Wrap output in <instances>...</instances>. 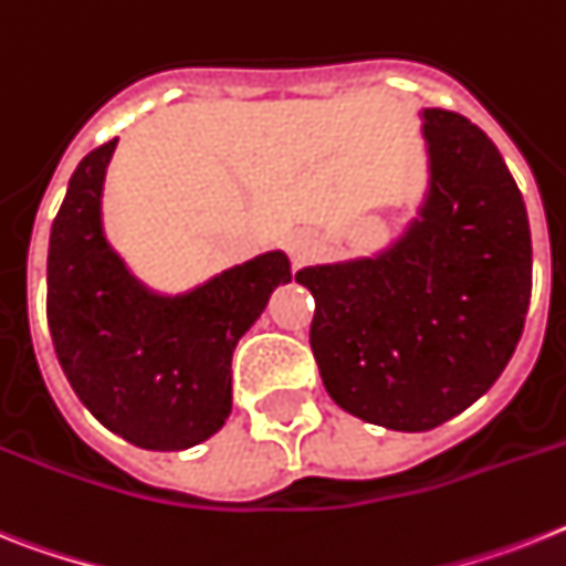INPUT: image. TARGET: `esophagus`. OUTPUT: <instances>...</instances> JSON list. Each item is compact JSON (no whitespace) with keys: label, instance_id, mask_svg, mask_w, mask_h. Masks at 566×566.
I'll return each instance as SVG.
<instances>
[{"label":"esophagus","instance_id":"34e87169","mask_svg":"<svg viewBox=\"0 0 566 566\" xmlns=\"http://www.w3.org/2000/svg\"><path fill=\"white\" fill-rule=\"evenodd\" d=\"M311 252H314V241H311V238H307V235H293L291 238V255H293V259L305 261Z\"/></svg>","mask_w":566,"mask_h":566}]
</instances>
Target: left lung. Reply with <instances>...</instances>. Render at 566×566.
Listing matches in <instances>:
<instances>
[{
    "instance_id": "obj_1",
    "label": "left lung",
    "mask_w": 566,
    "mask_h": 566,
    "mask_svg": "<svg viewBox=\"0 0 566 566\" xmlns=\"http://www.w3.org/2000/svg\"><path fill=\"white\" fill-rule=\"evenodd\" d=\"M427 188L378 252L314 264L311 348L334 403L424 433L494 387L523 334L532 238L494 142L459 113L421 109Z\"/></svg>"
}]
</instances>
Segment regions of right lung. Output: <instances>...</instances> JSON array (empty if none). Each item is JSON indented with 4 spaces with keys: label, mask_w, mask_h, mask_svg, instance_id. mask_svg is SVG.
I'll return each mask as SVG.
<instances>
[{
    "label": "right lung",
    "mask_w": 566,
    "mask_h": 566,
    "mask_svg": "<svg viewBox=\"0 0 566 566\" xmlns=\"http://www.w3.org/2000/svg\"><path fill=\"white\" fill-rule=\"evenodd\" d=\"M118 139L81 159L49 238V331L75 395L101 424L145 450L206 442L232 412V355L293 279L261 252L186 293H159L104 232L101 197Z\"/></svg>",
    "instance_id": "right-lung-1"
}]
</instances>
